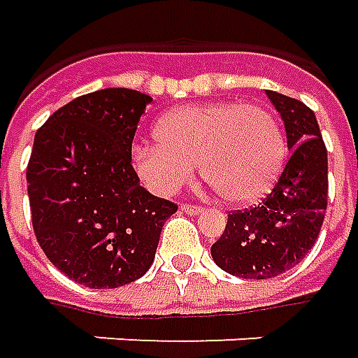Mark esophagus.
<instances>
[{
  "instance_id": "esophagus-1",
  "label": "esophagus",
  "mask_w": 358,
  "mask_h": 358,
  "mask_svg": "<svg viewBox=\"0 0 358 358\" xmlns=\"http://www.w3.org/2000/svg\"><path fill=\"white\" fill-rule=\"evenodd\" d=\"M181 210H183V213H187V215H199V213H203V207H201V205L183 203V205H181Z\"/></svg>"
}]
</instances>
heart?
<instances>
[{
    "instance_id": "heart-1",
    "label": "heart",
    "mask_w": 358,
    "mask_h": 358,
    "mask_svg": "<svg viewBox=\"0 0 358 358\" xmlns=\"http://www.w3.org/2000/svg\"><path fill=\"white\" fill-rule=\"evenodd\" d=\"M157 143H138L131 162L157 195L187 185L201 162L203 177L229 203L262 199L282 173L285 136L272 110L246 102L187 106L163 116Z\"/></svg>"
}]
</instances>
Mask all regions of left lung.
<instances>
[{
    "label": "left lung",
    "mask_w": 358,
    "mask_h": 358,
    "mask_svg": "<svg viewBox=\"0 0 358 358\" xmlns=\"http://www.w3.org/2000/svg\"><path fill=\"white\" fill-rule=\"evenodd\" d=\"M284 120L289 157L272 193L244 210H230L210 254L218 268L246 280H268L299 264L317 241L327 210V148L313 110L266 90Z\"/></svg>",
    "instance_id": "8db88e82"
}]
</instances>
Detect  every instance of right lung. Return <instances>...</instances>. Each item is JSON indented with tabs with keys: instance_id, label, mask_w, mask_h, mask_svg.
Here are the masks:
<instances>
[{
	"instance_id": "add662e5",
	"label": "right lung",
	"mask_w": 358,
	"mask_h": 358,
	"mask_svg": "<svg viewBox=\"0 0 358 358\" xmlns=\"http://www.w3.org/2000/svg\"><path fill=\"white\" fill-rule=\"evenodd\" d=\"M151 98L104 88L59 108L37 129L27 163L33 230L52 266L80 285L112 289L150 270L177 205L151 195L131 141Z\"/></svg>"
}]
</instances>
